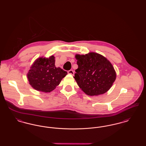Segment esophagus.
<instances>
[{
	"label": "esophagus",
	"mask_w": 146,
	"mask_h": 146,
	"mask_svg": "<svg viewBox=\"0 0 146 146\" xmlns=\"http://www.w3.org/2000/svg\"><path fill=\"white\" fill-rule=\"evenodd\" d=\"M67 73H68V74H72V75H74V72L73 70H68Z\"/></svg>",
	"instance_id": "esophagus-1"
}]
</instances>
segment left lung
Segmentation results:
<instances>
[{"label":"left lung","mask_w":146,"mask_h":146,"mask_svg":"<svg viewBox=\"0 0 146 146\" xmlns=\"http://www.w3.org/2000/svg\"><path fill=\"white\" fill-rule=\"evenodd\" d=\"M78 68L74 78L80 89L90 96L104 94L111 88L116 73L111 62L95 52L76 55Z\"/></svg>","instance_id":"left-lung-1"}]
</instances>
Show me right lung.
I'll return each mask as SVG.
<instances>
[{
  "label": "right lung",
  "instance_id": "obj_1",
  "mask_svg": "<svg viewBox=\"0 0 146 146\" xmlns=\"http://www.w3.org/2000/svg\"><path fill=\"white\" fill-rule=\"evenodd\" d=\"M67 72L55 66V57L37 59L27 74L30 85L35 90L48 92L54 90Z\"/></svg>",
  "mask_w": 146,
  "mask_h": 146
}]
</instances>
